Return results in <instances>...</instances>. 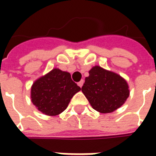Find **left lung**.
Here are the masks:
<instances>
[{"label":"left lung","instance_id":"8db88e82","mask_svg":"<svg viewBox=\"0 0 156 156\" xmlns=\"http://www.w3.org/2000/svg\"><path fill=\"white\" fill-rule=\"evenodd\" d=\"M73 80L68 72L59 68L52 69L32 85V104L45 115L55 116L61 114L67 108L73 95L81 90L75 83L77 81Z\"/></svg>","mask_w":156,"mask_h":156}]
</instances>
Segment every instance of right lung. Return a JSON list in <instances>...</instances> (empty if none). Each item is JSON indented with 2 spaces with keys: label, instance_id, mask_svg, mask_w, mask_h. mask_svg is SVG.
Listing matches in <instances>:
<instances>
[{
  "label": "right lung",
  "instance_id": "1",
  "mask_svg": "<svg viewBox=\"0 0 156 156\" xmlns=\"http://www.w3.org/2000/svg\"><path fill=\"white\" fill-rule=\"evenodd\" d=\"M128 84L118 75H109L98 67L89 71L82 92L95 110L111 113L124 105L129 97Z\"/></svg>",
  "mask_w": 156,
  "mask_h": 156
}]
</instances>
